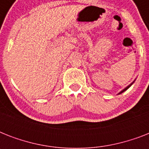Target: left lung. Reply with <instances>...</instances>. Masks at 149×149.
Returning a JSON list of instances; mask_svg holds the SVG:
<instances>
[{"label": "left lung", "instance_id": "left-lung-1", "mask_svg": "<svg viewBox=\"0 0 149 149\" xmlns=\"http://www.w3.org/2000/svg\"><path fill=\"white\" fill-rule=\"evenodd\" d=\"M135 79H134V81L132 82V83H131V84H129V85H128V86H126V87H125V89H123L122 91H120V92H119V93H118V95H119V94H120V93H123V92H125V91H127V89L129 88L130 86H132V84H134V81H135Z\"/></svg>", "mask_w": 149, "mask_h": 149}]
</instances>
